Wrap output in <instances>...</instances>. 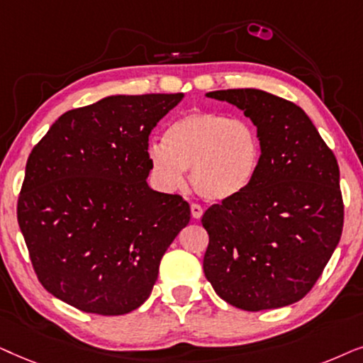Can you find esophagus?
Instances as JSON below:
<instances>
[{"label":"esophagus","instance_id":"esophagus-1","mask_svg":"<svg viewBox=\"0 0 363 363\" xmlns=\"http://www.w3.org/2000/svg\"><path fill=\"white\" fill-rule=\"evenodd\" d=\"M191 214H192V217H194V219H201L202 214H204V209H202L199 204H192L191 206Z\"/></svg>","mask_w":363,"mask_h":363}]
</instances>
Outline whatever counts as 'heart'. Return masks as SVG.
<instances>
[{"mask_svg": "<svg viewBox=\"0 0 363 363\" xmlns=\"http://www.w3.org/2000/svg\"><path fill=\"white\" fill-rule=\"evenodd\" d=\"M262 159L257 128L245 119L212 111H194L169 124L164 143L147 147L156 182L176 189L189 169L191 186L209 201L235 197L252 184Z\"/></svg>", "mask_w": 363, "mask_h": 363, "instance_id": "obj_1", "label": "heart"}]
</instances>
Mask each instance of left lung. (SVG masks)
<instances>
[{
	"label": "left lung",
	"instance_id": "8db88e82",
	"mask_svg": "<svg viewBox=\"0 0 363 363\" xmlns=\"http://www.w3.org/2000/svg\"><path fill=\"white\" fill-rule=\"evenodd\" d=\"M257 128L262 159L242 194L202 216L204 274L217 296L257 312L298 302L320 277L344 227L339 164L308 116L260 89L211 91Z\"/></svg>",
	"mask_w": 363,
	"mask_h": 363
}]
</instances>
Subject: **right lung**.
<instances>
[{
	"instance_id": "obj_1",
	"label": "right lung",
	"mask_w": 363,
	"mask_h": 363,
	"mask_svg": "<svg viewBox=\"0 0 363 363\" xmlns=\"http://www.w3.org/2000/svg\"><path fill=\"white\" fill-rule=\"evenodd\" d=\"M184 94H116L67 111L36 144L18 224L48 292L83 312L143 306L189 204L149 187V134Z\"/></svg>"
}]
</instances>
